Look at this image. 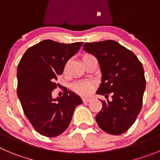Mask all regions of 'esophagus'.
<instances>
[{"mask_svg": "<svg viewBox=\"0 0 160 160\" xmlns=\"http://www.w3.org/2000/svg\"><path fill=\"white\" fill-rule=\"evenodd\" d=\"M82 100H83V102H88L91 101V98H82Z\"/></svg>", "mask_w": 160, "mask_h": 160, "instance_id": "esophagus-1", "label": "esophagus"}]
</instances>
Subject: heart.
<instances>
[{
    "instance_id": "obj_1",
    "label": "heart",
    "mask_w": 160,
    "mask_h": 160,
    "mask_svg": "<svg viewBox=\"0 0 160 160\" xmlns=\"http://www.w3.org/2000/svg\"><path fill=\"white\" fill-rule=\"evenodd\" d=\"M92 57V55H85L83 56V60L87 59V58ZM94 88L93 83L88 80H81V81L76 82L72 85V88L77 93L82 95H88L92 92V89Z\"/></svg>"
}]
</instances>
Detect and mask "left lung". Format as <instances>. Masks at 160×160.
Returning <instances> with one entry per match:
<instances>
[{
  "instance_id": "8db88e82",
  "label": "left lung",
  "mask_w": 160,
  "mask_h": 160,
  "mask_svg": "<svg viewBox=\"0 0 160 160\" xmlns=\"http://www.w3.org/2000/svg\"><path fill=\"white\" fill-rule=\"evenodd\" d=\"M83 49L98 60L102 80L96 93H111L112 100L102 101L95 117L104 132L120 135L135 122L142 107L146 87L144 68L135 54L113 40L84 43Z\"/></svg>"
}]
</instances>
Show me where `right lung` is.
Here are the masks:
<instances>
[{"instance_id": "right-lung-1", "label": "right lung", "mask_w": 160, "mask_h": 160, "mask_svg": "<svg viewBox=\"0 0 160 160\" xmlns=\"http://www.w3.org/2000/svg\"><path fill=\"white\" fill-rule=\"evenodd\" d=\"M82 44L43 40L28 49L18 65V98L27 118L41 135L62 134L69 125L75 108L82 103L81 98L71 91L57 98L52 97L57 87L53 81Z\"/></svg>"}]
</instances>
